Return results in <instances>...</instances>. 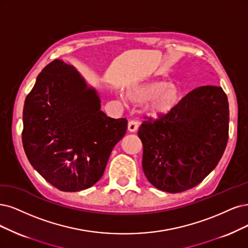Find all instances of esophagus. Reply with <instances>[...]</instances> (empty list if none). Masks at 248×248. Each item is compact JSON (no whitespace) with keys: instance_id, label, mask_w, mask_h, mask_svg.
I'll return each instance as SVG.
<instances>
[{"instance_id":"34e87169","label":"esophagus","mask_w":248,"mask_h":248,"mask_svg":"<svg viewBox=\"0 0 248 248\" xmlns=\"http://www.w3.org/2000/svg\"><path fill=\"white\" fill-rule=\"evenodd\" d=\"M138 130V124H137L136 121H130L129 124H127V131L131 133H135Z\"/></svg>"}]
</instances>
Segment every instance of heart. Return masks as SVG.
<instances>
[{"label": "heart", "instance_id": "1", "mask_svg": "<svg viewBox=\"0 0 248 248\" xmlns=\"http://www.w3.org/2000/svg\"><path fill=\"white\" fill-rule=\"evenodd\" d=\"M183 99L181 89L168 81L149 80L129 87L125 100L134 105L148 102L145 112L148 116L158 118L175 111Z\"/></svg>", "mask_w": 248, "mask_h": 248}]
</instances>
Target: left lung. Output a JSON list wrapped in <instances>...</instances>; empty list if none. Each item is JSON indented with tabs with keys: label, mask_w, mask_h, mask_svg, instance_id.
<instances>
[{
	"label": "left lung",
	"mask_w": 248,
	"mask_h": 248,
	"mask_svg": "<svg viewBox=\"0 0 248 248\" xmlns=\"http://www.w3.org/2000/svg\"><path fill=\"white\" fill-rule=\"evenodd\" d=\"M142 167L151 184L169 193L198 185L222 158L229 137V103L221 87L202 86L175 111L139 127Z\"/></svg>",
	"instance_id": "left-lung-1"
}]
</instances>
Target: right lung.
<instances>
[{
    "instance_id": "add662e5",
    "label": "right lung",
    "mask_w": 248,
    "mask_h": 248,
    "mask_svg": "<svg viewBox=\"0 0 248 248\" xmlns=\"http://www.w3.org/2000/svg\"><path fill=\"white\" fill-rule=\"evenodd\" d=\"M125 118L108 117L97 92L77 69L56 59L36 78L23 107L22 143L33 169L64 192L93 186L103 176Z\"/></svg>"
}]
</instances>
